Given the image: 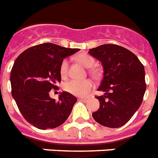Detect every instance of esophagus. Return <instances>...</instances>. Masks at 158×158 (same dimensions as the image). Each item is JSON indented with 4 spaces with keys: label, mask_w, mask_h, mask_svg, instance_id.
Instances as JSON below:
<instances>
[{
    "label": "esophagus",
    "mask_w": 158,
    "mask_h": 158,
    "mask_svg": "<svg viewBox=\"0 0 158 158\" xmlns=\"http://www.w3.org/2000/svg\"><path fill=\"white\" fill-rule=\"evenodd\" d=\"M80 100L83 102H87L88 100H89V99H88V98H81V99H80Z\"/></svg>",
    "instance_id": "esophagus-1"
}]
</instances>
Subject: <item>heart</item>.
Segmentation results:
<instances>
[{
	"label": "heart",
	"instance_id": "1",
	"mask_svg": "<svg viewBox=\"0 0 158 158\" xmlns=\"http://www.w3.org/2000/svg\"><path fill=\"white\" fill-rule=\"evenodd\" d=\"M76 59L79 63H81L83 67L89 68L91 67L95 63V59L91 56L90 54H86V53H82L75 56ZM68 67L69 62L67 59H64L61 63L60 68H59V72L62 76V78L65 79L68 75ZM90 74L93 76H98L99 75V71L96 68L90 69ZM93 83L90 79H83V80H70L67 81L63 84V89L65 91L68 93L72 94L77 96H83L86 95L92 88H93Z\"/></svg>",
	"mask_w": 158,
	"mask_h": 158
}]
</instances>
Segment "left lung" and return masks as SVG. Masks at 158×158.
<instances>
[{"label":"left lung","mask_w":158,"mask_h":158,"mask_svg":"<svg viewBox=\"0 0 158 158\" xmlns=\"http://www.w3.org/2000/svg\"><path fill=\"white\" fill-rule=\"evenodd\" d=\"M89 54L104 67L98 91L104 94L95 96L100 105L92 116L103 126L120 128L132 117L143 101L146 89L144 66L130 50L116 44L90 49Z\"/></svg>","instance_id":"1"}]
</instances>
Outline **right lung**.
Masks as SVG:
<instances>
[{"instance_id":"right-lung-1","label":"right lung","mask_w":158,"mask_h":158,"mask_svg":"<svg viewBox=\"0 0 158 158\" xmlns=\"http://www.w3.org/2000/svg\"><path fill=\"white\" fill-rule=\"evenodd\" d=\"M79 50L46 42L28 48L15 60L10 75L12 95L23 117L34 127L54 128L70 116L76 97L63 91L55 101L49 92L59 89L63 59Z\"/></svg>"}]
</instances>
